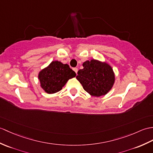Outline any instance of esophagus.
<instances>
[{
    "label": "esophagus",
    "instance_id": "esophagus-1",
    "mask_svg": "<svg viewBox=\"0 0 153 153\" xmlns=\"http://www.w3.org/2000/svg\"><path fill=\"white\" fill-rule=\"evenodd\" d=\"M73 70H74V72H76V74L77 73V71H78V69H77V68H73Z\"/></svg>",
    "mask_w": 153,
    "mask_h": 153
}]
</instances>
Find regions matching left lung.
Here are the masks:
<instances>
[{"label": "left lung", "instance_id": "8db88e82", "mask_svg": "<svg viewBox=\"0 0 153 153\" xmlns=\"http://www.w3.org/2000/svg\"><path fill=\"white\" fill-rule=\"evenodd\" d=\"M83 66L77 72L76 78L85 91L94 97H100L111 90L115 76L109 65L93 59L85 61Z\"/></svg>", "mask_w": 153, "mask_h": 153}]
</instances>
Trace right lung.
Returning a JSON list of instances; mask_svg holds the SVG:
<instances>
[{
    "label": "right lung",
    "mask_w": 153,
    "mask_h": 153,
    "mask_svg": "<svg viewBox=\"0 0 153 153\" xmlns=\"http://www.w3.org/2000/svg\"><path fill=\"white\" fill-rule=\"evenodd\" d=\"M76 76V72L67 64L64 65L56 60L39 73L38 79L46 93L53 94L61 90L68 79Z\"/></svg>",
    "instance_id": "add662e5"
}]
</instances>
